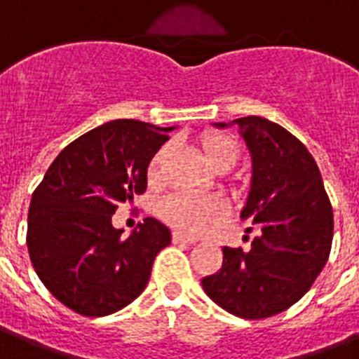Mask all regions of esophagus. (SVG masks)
Wrapping results in <instances>:
<instances>
[{"instance_id":"1","label":"esophagus","mask_w":359,"mask_h":359,"mask_svg":"<svg viewBox=\"0 0 359 359\" xmlns=\"http://www.w3.org/2000/svg\"><path fill=\"white\" fill-rule=\"evenodd\" d=\"M173 241L175 243H195V238H191V236H186L182 234V232H173Z\"/></svg>"}]
</instances>
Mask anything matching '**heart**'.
<instances>
[{"mask_svg": "<svg viewBox=\"0 0 359 359\" xmlns=\"http://www.w3.org/2000/svg\"><path fill=\"white\" fill-rule=\"evenodd\" d=\"M201 149L205 153L208 164L217 171H226L236 164L240 156V147L230 134L210 130L201 136ZM168 156V147H160L153 154L147 168V179L156 182L160 179V171ZM225 214V205L217 197L199 194H186L177 191L158 203V215L180 232L186 234H199L208 229L214 221Z\"/></svg>", "mask_w": 359, "mask_h": 359, "instance_id": "1", "label": "heart"}]
</instances>
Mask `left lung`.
I'll return each instance as SVG.
<instances>
[{"label":"left lung","instance_id":"1","mask_svg":"<svg viewBox=\"0 0 359 359\" xmlns=\"http://www.w3.org/2000/svg\"><path fill=\"white\" fill-rule=\"evenodd\" d=\"M238 125L250 153V186L241 217L256 225L250 249H223V265L203 290L241 319H265L295 304L330 255L334 215L321 171L304 144L260 116ZM250 230V229H249Z\"/></svg>","mask_w":359,"mask_h":359}]
</instances>
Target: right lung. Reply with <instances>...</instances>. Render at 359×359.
Segmentation results:
<instances>
[{
  "label": "right lung",
  "instance_id": "1",
  "mask_svg": "<svg viewBox=\"0 0 359 359\" xmlns=\"http://www.w3.org/2000/svg\"><path fill=\"white\" fill-rule=\"evenodd\" d=\"M175 127L114 119L64 147L34 189L27 249L38 278L81 316L121 310L145 290L153 262L171 232L147 217L129 238L114 229L121 203L147 188L153 154Z\"/></svg>",
  "mask_w": 359,
  "mask_h": 359
}]
</instances>
